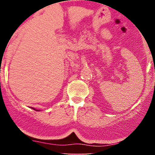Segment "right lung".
<instances>
[{
  "instance_id": "1",
  "label": "right lung",
  "mask_w": 155,
  "mask_h": 155,
  "mask_svg": "<svg viewBox=\"0 0 155 155\" xmlns=\"http://www.w3.org/2000/svg\"><path fill=\"white\" fill-rule=\"evenodd\" d=\"M33 109H34V110H35V108H33ZM35 111H38V110H35Z\"/></svg>"
}]
</instances>
